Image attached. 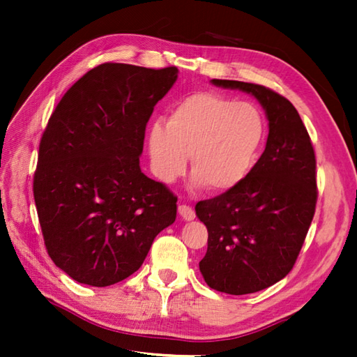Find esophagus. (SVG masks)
Instances as JSON below:
<instances>
[{"label":"esophagus","mask_w":357,"mask_h":357,"mask_svg":"<svg viewBox=\"0 0 357 357\" xmlns=\"http://www.w3.org/2000/svg\"><path fill=\"white\" fill-rule=\"evenodd\" d=\"M178 213H179V216L184 219V221H193L195 219V210L192 208V207H188V206H179L178 207Z\"/></svg>","instance_id":"1"}]
</instances>
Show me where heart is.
Masks as SVG:
<instances>
[{"instance_id": "heart-1", "label": "heart", "mask_w": 357, "mask_h": 357, "mask_svg": "<svg viewBox=\"0 0 357 357\" xmlns=\"http://www.w3.org/2000/svg\"><path fill=\"white\" fill-rule=\"evenodd\" d=\"M264 138L265 121L255 104L211 92L193 93L173 105L167 123L150 126L151 172L172 184L185 172L190 156L195 187L229 192L247 178Z\"/></svg>"}]
</instances>
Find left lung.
<instances>
[{"instance_id": "8db88e82", "label": "left lung", "mask_w": 357, "mask_h": 357, "mask_svg": "<svg viewBox=\"0 0 357 357\" xmlns=\"http://www.w3.org/2000/svg\"><path fill=\"white\" fill-rule=\"evenodd\" d=\"M255 96L268 119L265 150L231 190L196 204L208 231L201 275L213 290L261 291L284 279L298 259L316 208V158L294 105L252 82L211 79Z\"/></svg>"}]
</instances>
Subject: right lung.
Listing matches in <instances>:
<instances>
[{
	"label": "right lung",
	"instance_id": "right-lung-1",
	"mask_svg": "<svg viewBox=\"0 0 357 357\" xmlns=\"http://www.w3.org/2000/svg\"><path fill=\"white\" fill-rule=\"evenodd\" d=\"M178 72L105 63L52 113L33 196L49 256L79 284L107 287L133 275L176 219L178 198L141 172L139 156L153 107Z\"/></svg>",
	"mask_w": 357,
	"mask_h": 357
}]
</instances>
